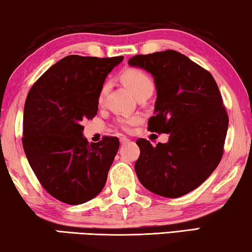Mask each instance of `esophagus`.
I'll use <instances>...</instances> for the list:
<instances>
[{
    "instance_id": "1",
    "label": "esophagus",
    "mask_w": 252,
    "mask_h": 252,
    "mask_svg": "<svg viewBox=\"0 0 252 252\" xmlns=\"http://www.w3.org/2000/svg\"><path fill=\"white\" fill-rule=\"evenodd\" d=\"M129 143V140L126 137H120V144L122 145H125V144H128Z\"/></svg>"
}]
</instances>
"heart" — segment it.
I'll return each mask as SVG.
<instances>
[{
	"instance_id": "b5f03b06",
	"label": "heart",
	"mask_w": 252,
	"mask_h": 252,
	"mask_svg": "<svg viewBox=\"0 0 252 252\" xmlns=\"http://www.w3.org/2000/svg\"><path fill=\"white\" fill-rule=\"evenodd\" d=\"M120 79L124 83L129 92L133 95H136L137 93L142 92V91H152L153 90V82L152 79L149 77L147 72L138 68H127L120 74ZM108 91V84H104L101 87V91L99 93V102L101 103L103 101L105 94ZM140 122L138 117H130V118H123L119 120V126L123 129H128L130 126Z\"/></svg>"
}]
</instances>
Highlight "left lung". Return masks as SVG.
Here are the masks:
<instances>
[{
    "label": "left lung",
    "instance_id": "8db88e82",
    "mask_svg": "<svg viewBox=\"0 0 252 252\" xmlns=\"http://www.w3.org/2000/svg\"><path fill=\"white\" fill-rule=\"evenodd\" d=\"M132 67L150 72L156 84L151 132L169 135L152 147L140 138L135 171L143 187L165 198H178L200 187L223 156L228 117L209 71L177 51L138 54Z\"/></svg>",
    "mask_w": 252,
    "mask_h": 252
}]
</instances>
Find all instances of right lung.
<instances>
[{
    "label": "right lung",
    "mask_w": 252,
    "mask_h": 252,
    "mask_svg": "<svg viewBox=\"0 0 252 252\" xmlns=\"http://www.w3.org/2000/svg\"><path fill=\"white\" fill-rule=\"evenodd\" d=\"M123 59L64 57L38 78L25 102L23 145L29 165L43 188L68 205L95 198L107 182L119 140L89 143L82 124L95 117L101 87Z\"/></svg>",
    "instance_id": "right-lung-1"
}]
</instances>
